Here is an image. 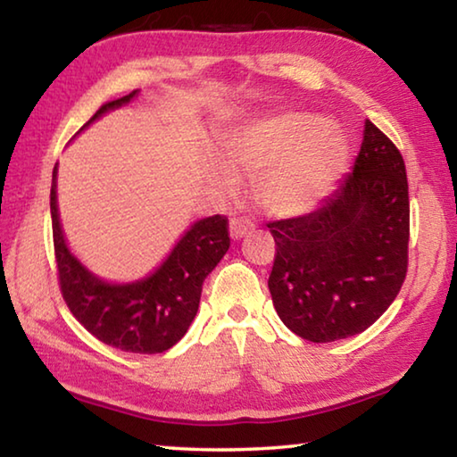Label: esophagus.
Wrapping results in <instances>:
<instances>
[{
  "label": "esophagus",
  "instance_id": "34e87169",
  "mask_svg": "<svg viewBox=\"0 0 457 457\" xmlns=\"http://www.w3.org/2000/svg\"><path fill=\"white\" fill-rule=\"evenodd\" d=\"M253 228H256V223L247 218H231V221H229V234L234 239L247 236Z\"/></svg>",
  "mask_w": 457,
  "mask_h": 457
}]
</instances>
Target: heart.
<instances>
[{"label":"heart","mask_w":457,"mask_h":457,"mask_svg":"<svg viewBox=\"0 0 457 457\" xmlns=\"http://www.w3.org/2000/svg\"><path fill=\"white\" fill-rule=\"evenodd\" d=\"M346 157L349 146L343 135L312 112L276 114L226 138L228 164L256 179V197L274 215L311 210L345 171ZM228 168L215 165V179L226 191H236L237 175Z\"/></svg>","instance_id":"heart-1"}]
</instances>
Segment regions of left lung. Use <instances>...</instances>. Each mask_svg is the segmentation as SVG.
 <instances>
[{"label":"left lung","mask_w":457,"mask_h":457,"mask_svg":"<svg viewBox=\"0 0 457 457\" xmlns=\"http://www.w3.org/2000/svg\"><path fill=\"white\" fill-rule=\"evenodd\" d=\"M272 303L294 335L332 343L367 330L405 282L409 187L405 161L365 120L353 171L319 210L268 221Z\"/></svg>","instance_id":"8db88e82"}]
</instances>
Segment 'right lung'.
<instances>
[{"label": "right lung", "mask_w": 457, "mask_h": 457, "mask_svg": "<svg viewBox=\"0 0 457 457\" xmlns=\"http://www.w3.org/2000/svg\"><path fill=\"white\" fill-rule=\"evenodd\" d=\"M135 95L137 90L104 103L84 127L111 108L127 104ZM50 212L60 292L74 319L92 337L127 353L154 354L179 343L197 314L204 280L229 247L226 215L197 221L146 280L114 286L92 276L66 247L56 207V167L52 171Z\"/></svg>", "instance_id": "1"}]
</instances>
